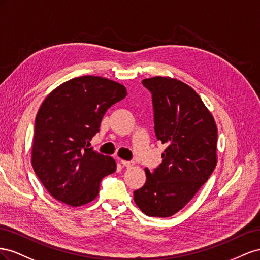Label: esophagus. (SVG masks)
Returning <instances> with one entry per match:
<instances>
[{
    "mask_svg": "<svg viewBox=\"0 0 260 260\" xmlns=\"http://www.w3.org/2000/svg\"><path fill=\"white\" fill-rule=\"evenodd\" d=\"M121 162H122V165H123L124 167H126V168H129V167H132L133 165H134V162H133V161H126V160H121Z\"/></svg>",
    "mask_w": 260,
    "mask_h": 260,
    "instance_id": "esophagus-1",
    "label": "esophagus"
}]
</instances>
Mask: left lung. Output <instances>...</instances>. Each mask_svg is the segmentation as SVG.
<instances>
[{"instance_id":"8db88e82","label":"left lung","mask_w":260,"mask_h":260,"mask_svg":"<svg viewBox=\"0 0 260 260\" xmlns=\"http://www.w3.org/2000/svg\"><path fill=\"white\" fill-rule=\"evenodd\" d=\"M142 83L152 95L155 136L168 147L160 165L146 169V183L134 191V200L147 216L167 218L180 211L213 172L218 129L186 84L161 76Z\"/></svg>"}]
</instances>
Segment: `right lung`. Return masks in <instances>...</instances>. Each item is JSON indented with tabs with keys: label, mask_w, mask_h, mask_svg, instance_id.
Listing matches in <instances>:
<instances>
[{
	"label": "right lung",
	"mask_w": 260,
	"mask_h": 260,
	"mask_svg": "<svg viewBox=\"0 0 260 260\" xmlns=\"http://www.w3.org/2000/svg\"><path fill=\"white\" fill-rule=\"evenodd\" d=\"M123 85L99 76L73 78L44 99L36 116L31 163L51 196L72 207L98 196L115 161L90 148L102 117L126 97Z\"/></svg>",
	"instance_id": "obj_1"
}]
</instances>
